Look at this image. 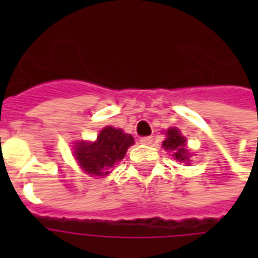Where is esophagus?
Returning a JSON list of instances; mask_svg holds the SVG:
<instances>
[{"mask_svg": "<svg viewBox=\"0 0 258 258\" xmlns=\"http://www.w3.org/2000/svg\"><path fill=\"white\" fill-rule=\"evenodd\" d=\"M141 142L143 143V145H153V137H146V138H142Z\"/></svg>", "mask_w": 258, "mask_h": 258, "instance_id": "34e87169", "label": "esophagus"}]
</instances>
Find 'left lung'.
<instances>
[{
  "label": "left lung",
  "mask_w": 258,
  "mask_h": 258,
  "mask_svg": "<svg viewBox=\"0 0 258 258\" xmlns=\"http://www.w3.org/2000/svg\"><path fill=\"white\" fill-rule=\"evenodd\" d=\"M163 149L172 154L174 159L182 163H190V153L186 149V138L175 127L166 131V139L163 141Z\"/></svg>",
  "instance_id": "1"
}]
</instances>
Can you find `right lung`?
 Returning a JSON list of instances; mask_svg holds the SVG:
<instances>
[{
  "mask_svg": "<svg viewBox=\"0 0 258 258\" xmlns=\"http://www.w3.org/2000/svg\"><path fill=\"white\" fill-rule=\"evenodd\" d=\"M134 143L130 134L108 125L101 130L95 142H78L75 146V158L86 172L104 176L124 158Z\"/></svg>",
  "mask_w": 258,
  "mask_h": 258,
  "instance_id": "obj_1",
  "label": "right lung"
}]
</instances>
